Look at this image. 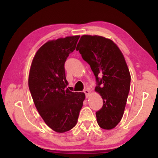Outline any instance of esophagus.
Returning a JSON list of instances; mask_svg holds the SVG:
<instances>
[{"mask_svg":"<svg viewBox=\"0 0 158 158\" xmlns=\"http://www.w3.org/2000/svg\"><path fill=\"white\" fill-rule=\"evenodd\" d=\"M83 92L85 93L86 98H88L89 96V90H88V89H85L84 91H83Z\"/></svg>","mask_w":158,"mask_h":158,"instance_id":"34e87169","label":"esophagus"}]
</instances>
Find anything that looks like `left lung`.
<instances>
[{"label":"left lung","mask_w":158,"mask_h":158,"mask_svg":"<svg viewBox=\"0 0 158 158\" xmlns=\"http://www.w3.org/2000/svg\"><path fill=\"white\" fill-rule=\"evenodd\" d=\"M96 77L95 90L103 106L96 113L102 129L115 127L122 119L130 88V74L120 49L111 40L100 36L83 35L77 46Z\"/></svg>","instance_id":"1"}]
</instances>
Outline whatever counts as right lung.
<instances>
[{
    "instance_id": "add662e5",
    "label": "right lung",
    "mask_w": 158,
    "mask_h": 158,
    "mask_svg": "<svg viewBox=\"0 0 158 158\" xmlns=\"http://www.w3.org/2000/svg\"><path fill=\"white\" fill-rule=\"evenodd\" d=\"M79 36L45 43L36 53L30 70L28 87L36 108L47 125L60 133L76 125L85 97L84 93L66 88L64 63Z\"/></svg>"
}]
</instances>
